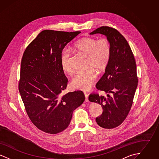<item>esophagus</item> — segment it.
I'll return each mask as SVG.
<instances>
[{"mask_svg": "<svg viewBox=\"0 0 159 159\" xmlns=\"http://www.w3.org/2000/svg\"><path fill=\"white\" fill-rule=\"evenodd\" d=\"M84 97H85V101L86 102H88L89 101V99H88V95L86 93H84Z\"/></svg>", "mask_w": 159, "mask_h": 159, "instance_id": "1", "label": "esophagus"}]
</instances>
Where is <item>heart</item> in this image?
I'll use <instances>...</instances> for the list:
<instances>
[{"instance_id": "heart-1", "label": "heart", "mask_w": 159, "mask_h": 159, "mask_svg": "<svg viewBox=\"0 0 159 159\" xmlns=\"http://www.w3.org/2000/svg\"><path fill=\"white\" fill-rule=\"evenodd\" d=\"M75 51L87 57L88 70L76 73L71 79V86L82 91L89 90L97 78V73H102L108 66L111 55V44L106 37L99 39L84 37L77 40L73 46ZM71 53L64 51L61 55V66L64 71L71 73Z\"/></svg>"}]
</instances>
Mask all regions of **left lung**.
<instances>
[{"label": "left lung", "mask_w": 159, "mask_h": 159, "mask_svg": "<svg viewBox=\"0 0 159 159\" xmlns=\"http://www.w3.org/2000/svg\"><path fill=\"white\" fill-rule=\"evenodd\" d=\"M97 33L104 34L109 39L111 55L105 73L96 88L112 95L108 94L106 98L92 93L89 100L102 106V113L95 119L97 123L103 128L113 129L125 120L132 105L138 81L136 62L128 42L119 31L102 26L90 34Z\"/></svg>", "instance_id": "left-lung-1"}]
</instances>
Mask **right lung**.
Masks as SVG:
<instances>
[{"label": "right lung", "mask_w": 159, "mask_h": 159, "mask_svg": "<svg viewBox=\"0 0 159 159\" xmlns=\"http://www.w3.org/2000/svg\"><path fill=\"white\" fill-rule=\"evenodd\" d=\"M80 33L42 31L23 53L18 89L31 121L46 133L56 134L65 130L73 111L84 101L82 91L60 95L68 82L61 55L68 42Z\"/></svg>", "instance_id": "add662e5"}]
</instances>
